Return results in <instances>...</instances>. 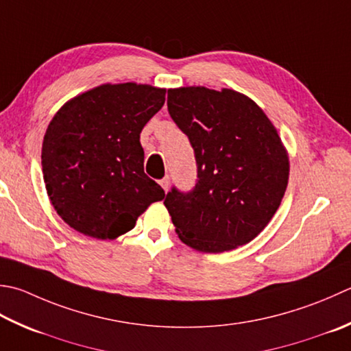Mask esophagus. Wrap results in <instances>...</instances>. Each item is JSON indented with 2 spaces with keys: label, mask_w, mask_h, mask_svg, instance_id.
<instances>
[{
  "label": "esophagus",
  "mask_w": 351,
  "mask_h": 351,
  "mask_svg": "<svg viewBox=\"0 0 351 351\" xmlns=\"http://www.w3.org/2000/svg\"><path fill=\"white\" fill-rule=\"evenodd\" d=\"M160 184H161V187L164 189V191H166V193H167L169 187H170V180H169V178H167V176L162 178V180L160 181Z\"/></svg>",
  "instance_id": "34e87169"
}]
</instances>
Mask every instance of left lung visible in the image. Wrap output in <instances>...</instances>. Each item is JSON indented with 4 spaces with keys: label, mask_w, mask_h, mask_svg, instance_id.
Instances as JSON below:
<instances>
[{
    "label": "left lung",
    "mask_w": 351,
    "mask_h": 351,
    "mask_svg": "<svg viewBox=\"0 0 351 351\" xmlns=\"http://www.w3.org/2000/svg\"><path fill=\"white\" fill-rule=\"evenodd\" d=\"M169 114L189 136L197 182L164 205L185 245L223 252L256 239L278 210L289 155L272 121L248 95L205 86L169 89Z\"/></svg>",
    "instance_id": "left-lung-1"
}]
</instances>
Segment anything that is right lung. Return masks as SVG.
Segmentation results:
<instances>
[{
	"instance_id": "right-lung-1",
	"label": "right lung",
	"mask_w": 351,
	"mask_h": 351,
	"mask_svg": "<svg viewBox=\"0 0 351 351\" xmlns=\"http://www.w3.org/2000/svg\"><path fill=\"white\" fill-rule=\"evenodd\" d=\"M166 89L103 84L75 95L47 128L43 173L51 205L88 237L112 240L135 226L164 190L144 173L140 134Z\"/></svg>"
}]
</instances>
